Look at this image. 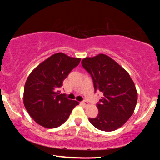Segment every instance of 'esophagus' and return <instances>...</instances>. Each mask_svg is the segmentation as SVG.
<instances>
[{
  "label": "esophagus",
  "instance_id": "34e87169",
  "mask_svg": "<svg viewBox=\"0 0 160 160\" xmlns=\"http://www.w3.org/2000/svg\"><path fill=\"white\" fill-rule=\"evenodd\" d=\"M81 104H82V105H84V106H85V107H87V106H89V102H87V101H83V102H81Z\"/></svg>",
  "mask_w": 160,
  "mask_h": 160
}]
</instances>
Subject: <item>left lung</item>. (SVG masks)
<instances>
[{"label":"left lung","instance_id":"1","mask_svg":"<svg viewBox=\"0 0 160 160\" xmlns=\"http://www.w3.org/2000/svg\"><path fill=\"white\" fill-rule=\"evenodd\" d=\"M82 65L92 77L95 91L103 93L97 104L98 115L89 118L90 122L104 131L120 128L133 113L138 101V92L130 75L103 53L85 58Z\"/></svg>","mask_w":160,"mask_h":160}]
</instances>
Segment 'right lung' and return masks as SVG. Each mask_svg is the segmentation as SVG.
<instances>
[{
  "label": "right lung",
  "instance_id": "obj_1",
  "mask_svg": "<svg viewBox=\"0 0 160 160\" xmlns=\"http://www.w3.org/2000/svg\"><path fill=\"white\" fill-rule=\"evenodd\" d=\"M80 60L64 53H54L29 74L24 88L23 103L37 124L47 128L59 127L79 104L78 101L67 99L58 90Z\"/></svg>",
  "mask_w": 160,
  "mask_h": 160
}]
</instances>
